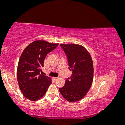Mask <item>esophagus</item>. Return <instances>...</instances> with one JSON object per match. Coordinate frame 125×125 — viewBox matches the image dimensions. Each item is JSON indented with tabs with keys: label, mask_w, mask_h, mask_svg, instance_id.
I'll use <instances>...</instances> for the list:
<instances>
[{
	"label": "esophagus",
	"mask_w": 125,
	"mask_h": 125,
	"mask_svg": "<svg viewBox=\"0 0 125 125\" xmlns=\"http://www.w3.org/2000/svg\"><path fill=\"white\" fill-rule=\"evenodd\" d=\"M54 80H56H56H58V79H59V78H58V77H54Z\"/></svg>",
	"instance_id": "34e87169"
}]
</instances>
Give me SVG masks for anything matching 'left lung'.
I'll list each match as a JSON object with an SVG mask.
<instances>
[{
    "mask_svg": "<svg viewBox=\"0 0 125 125\" xmlns=\"http://www.w3.org/2000/svg\"><path fill=\"white\" fill-rule=\"evenodd\" d=\"M60 46L67 56L72 74L66 79L65 85L59 88V90L66 100L75 102L84 97L92 85L93 61L88 51L82 45L61 44Z\"/></svg>",
    "mask_w": 125,
    "mask_h": 125,
    "instance_id": "obj_1",
    "label": "left lung"
}]
</instances>
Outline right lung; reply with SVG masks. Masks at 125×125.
Instances as JSON below:
<instances>
[{"label": "right lung", "instance_id": "right-lung-1", "mask_svg": "<svg viewBox=\"0 0 125 125\" xmlns=\"http://www.w3.org/2000/svg\"><path fill=\"white\" fill-rule=\"evenodd\" d=\"M38 40L26 47L20 56L17 68V80L23 95L31 101H37L46 93L52 83V79L40 74L47 54L58 46Z\"/></svg>", "mask_w": 125, "mask_h": 125}]
</instances>
